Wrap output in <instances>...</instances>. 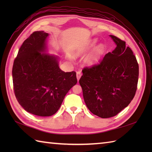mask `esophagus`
<instances>
[{"mask_svg": "<svg viewBox=\"0 0 152 152\" xmlns=\"http://www.w3.org/2000/svg\"><path fill=\"white\" fill-rule=\"evenodd\" d=\"M82 76V72H80V71H78V72H76V77H77V79L78 80H80V77Z\"/></svg>", "mask_w": 152, "mask_h": 152, "instance_id": "obj_1", "label": "esophagus"}]
</instances>
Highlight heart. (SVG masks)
Listing matches in <instances>:
<instances>
[{
  "label": "heart",
  "instance_id": "1",
  "mask_svg": "<svg viewBox=\"0 0 152 152\" xmlns=\"http://www.w3.org/2000/svg\"><path fill=\"white\" fill-rule=\"evenodd\" d=\"M96 42V40L94 39L91 40L90 42V43L89 44V46L88 48H91L93 46H94V44H95V43ZM104 44H99L97 46H96L94 50L93 51V52L87 57L86 59V62L87 64H89V65H91V64H94L96 61L99 59V58L100 57V56H101V55L104 53Z\"/></svg>",
  "mask_w": 152,
  "mask_h": 152
}]
</instances>
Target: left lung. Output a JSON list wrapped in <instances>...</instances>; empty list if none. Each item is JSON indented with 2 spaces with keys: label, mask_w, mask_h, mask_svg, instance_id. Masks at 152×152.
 I'll list each match as a JSON object with an SVG mask.
<instances>
[{
  "label": "left lung",
  "mask_w": 152,
  "mask_h": 152,
  "mask_svg": "<svg viewBox=\"0 0 152 152\" xmlns=\"http://www.w3.org/2000/svg\"><path fill=\"white\" fill-rule=\"evenodd\" d=\"M117 45L99 64L82 70L79 80L87 107L102 118L117 115L129 104L137 91L139 68L125 42L110 35Z\"/></svg>",
  "instance_id": "8db88e82"
}]
</instances>
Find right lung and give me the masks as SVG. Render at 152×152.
Wrapping results in <instances>:
<instances>
[{
	"instance_id": "add662e5",
	"label": "right lung",
	"mask_w": 152,
	"mask_h": 152,
	"mask_svg": "<svg viewBox=\"0 0 152 152\" xmlns=\"http://www.w3.org/2000/svg\"><path fill=\"white\" fill-rule=\"evenodd\" d=\"M48 34L35 31L19 48L12 68L13 85L19 104L38 116L57 112L66 93L76 84L75 72L61 70L57 57L44 54Z\"/></svg>"
}]
</instances>
